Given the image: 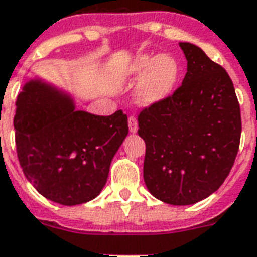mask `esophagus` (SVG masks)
<instances>
[{
	"instance_id": "1",
	"label": "esophagus",
	"mask_w": 257,
	"mask_h": 257,
	"mask_svg": "<svg viewBox=\"0 0 257 257\" xmlns=\"http://www.w3.org/2000/svg\"><path fill=\"white\" fill-rule=\"evenodd\" d=\"M128 130H130V133H137V130H138V122H137V118L135 116H130L128 118Z\"/></svg>"
}]
</instances>
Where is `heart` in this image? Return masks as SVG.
Returning <instances> with one entry per match:
<instances>
[{
    "mask_svg": "<svg viewBox=\"0 0 257 257\" xmlns=\"http://www.w3.org/2000/svg\"><path fill=\"white\" fill-rule=\"evenodd\" d=\"M180 75V65L170 56L139 55L127 65L126 76L131 80L142 77L137 100L145 107L158 104L172 95Z\"/></svg>",
    "mask_w": 257,
    "mask_h": 257,
    "instance_id": "b5f03b06",
    "label": "heart"
}]
</instances>
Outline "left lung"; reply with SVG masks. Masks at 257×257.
<instances>
[{"mask_svg": "<svg viewBox=\"0 0 257 257\" xmlns=\"http://www.w3.org/2000/svg\"><path fill=\"white\" fill-rule=\"evenodd\" d=\"M188 60L182 84L138 115L146 143L143 178L170 205H192L214 193L233 166L241 135L240 104L221 65L197 45L180 43Z\"/></svg>", "mask_w": 257, "mask_h": 257, "instance_id": "8db88e82", "label": "left lung"}]
</instances>
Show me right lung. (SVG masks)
Here are the masks:
<instances>
[{
	"label": "right lung",
	"instance_id": "add662e5",
	"mask_svg": "<svg viewBox=\"0 0 257 257\" xmlns=\"http://www.w3.org/2000/svg\"><path fill=\"white\" fill-rule=\"evenodd\" d=\"M16 106V149L27 180L57 204L93 200L128 134L127 115L76 111L68 95L40 80L24 85Z\"/></svg>",
	"mask_w": 257,
	"mask_h": 257
}]
</instances>
